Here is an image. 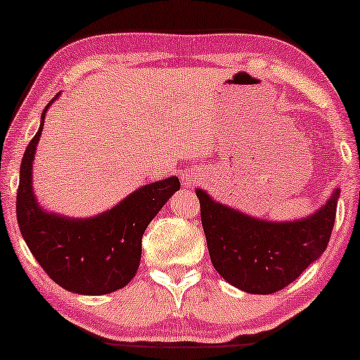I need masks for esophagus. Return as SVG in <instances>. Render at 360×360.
Instances as JSON below:
<instances>
[{"label":"esophagus","mask_w":360,"mask_h":360,"mask_svg":"<svg viewBox=\"0 0 360 360\" xmlns=\"http://www.w3.org/2000/svg\"><path fill=\"white\" fill-rule=\"evenodd\" d=\"M200 179H201L200 172H195V170L186 172V174L184 175V185H185V186H191V185L198 184Z\"/></svg>","instance_id":"esophagus-1"}]
</instances>
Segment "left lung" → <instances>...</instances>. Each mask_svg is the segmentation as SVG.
I'll list each match as a JSON object with an SVG mask.
<instances>
[{
  "instance_id": "obj_1",
  "label": "left lung",
  "mask_w": 360,
  "mask_h": 360,
  "mask_svg": "<svg viewBox=\"0 0 360 360\" xmlns=\"http://www.w3.org/2000/svg\"><path fill=\"white\" fill-rule=\"evenodd\" d=\"M339 193L334 190L311 216L274 223L221 205L198 188L201 224L216 272L248 293L270 295L285 288L326 250Z\"/></svg>"
}]
</instances>
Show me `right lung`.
I'll return each mask as SVG.
<instances>
[{
	"label": "right lung",
	"instance_id": "right-lung-1",
	"mask_svg": "<svg viewBox=\"0 0 360 360\" xmlns=\"http://www.w3.org/2000/svg\"><path fill=\"white\" fill-rule=\"evenodd\" d=\"M53 100L42 111L41 126L27 144L19 169V229L39 265L62 288L78 295L116 292L134 278L142 234L167 200L180 190V181L170 176L141 186L115 208L93 218H65L42 210L32 190V164Z\"/></svg>",
	"mask_w": 360,
	"mask_h": 360
}]
</instances>
